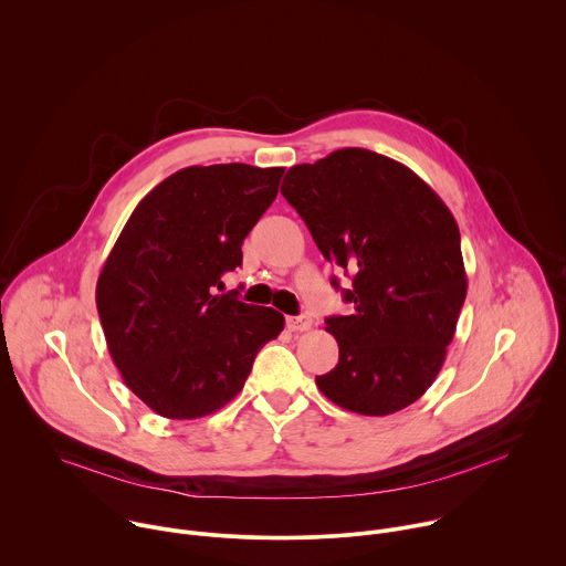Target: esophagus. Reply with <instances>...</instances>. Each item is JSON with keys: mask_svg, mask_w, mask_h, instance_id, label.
<instances>
[{"mask_svg": "<svg viewBox=\"0 0 566 566\" xmlns=\"http://www.w3.org/2000/svg\"><path fill=\"white\" fill-rule=\"evenodd\" d=\"M285 323H287V327H290L292 332H305V329L312 327V318L305 316V314H301V316H287Z\"/></svg>", "mask_w": 566, "mask_h": 566, "instance_id": "1", "label": "esophagus"}]
</instances>
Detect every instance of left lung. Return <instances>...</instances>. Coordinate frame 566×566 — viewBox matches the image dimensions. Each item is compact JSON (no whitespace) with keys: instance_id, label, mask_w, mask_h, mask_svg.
<instances>
[{"instance_id":"8db88e82","label":"left lung","mask_w":566,"mask_h":566,"mask_svg":"<svg viewBox=\"0 0 566 566\" xmlns=\"http://www.w3.org/2000/svg\"><path fill=\"white\" fill-rule=\"evenodd\" d=\"M281 195L323 256L352 272V290H340L352 314L325 318L338 365L316 376L318 389L363 416L416 402L444 363L467 296L453 214L407 166L365 148L290 168Z\"/></svg>"}]
</instances>
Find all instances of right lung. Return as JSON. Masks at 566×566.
I'll list each match as a JSON object with an SVG mask.
<instances>
[{"label": "right lung", "mask_w": 566, "mask_h": 566, "mask_svg": "<svg viewBox=\"0 0 566 566\" xmlns=\"http://www.w3.org/2000/svg\"><path fill=\"white\" fill-rule=\"evenodd\" d=\"M281 177L283 168L248 164L184 168L142 199L104 263L97 312L111 356L164 418H201L230 402L285 325L239 292L217 294Z\"/></svg>", "instance_id": "right-lung-1"}]
</instances>
